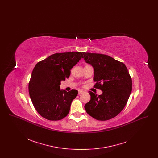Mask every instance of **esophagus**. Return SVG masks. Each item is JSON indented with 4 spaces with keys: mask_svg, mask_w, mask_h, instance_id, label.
<instances>
[{
    "mask_svg": "<svg viewBox=\"0 0 158 158\" xmlns=\"http://www.w3.org/2000/svg\"><path fill=\"white\" fill-rule=\"evenodd\" d=\"M82 92H83V90H81V89H79V90H78L79 94H81V93H82Z\"/></svg>",
    "mask_w": 158,
    "mask_h": 158,
    "instance_id": "1",
    "label": "esophagus"
}]
</instances>
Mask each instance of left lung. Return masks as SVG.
I'll list each match as a JSON object with an SVG mask.
<instances>
[{
  "mask_svg": "<svg viewBox=\"0 0 158 158\" xmlns=\"http://www.w3.org/2000/svg\"><path fill=\"white\" fill-rule=\"evenodd\" d=\"M85 61L94 70V88L101 95L89 91L90 100L85 105L89 115L100 121L108 120L124 109L132 90V80L126 65L105 54L83 53Z\"/></svg>",
  "mask_w": 158,
  "mask_h": 158,
  "instance_id": "left-lung-1",
  "label": "left lung"
}]
</instances>
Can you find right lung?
Wrapping results in <instances>:
<instances>
[{"mask_svg":"<svg viewBox=\"0 0 158 158\" xmlns=\"http://www.w3.org/2000/svg\"><path fill=\"white\" fill-rule=\"evenodd\" d=\"M83 52L55 53L37 63L28 85L29 94L38 114L47 120H60L67 116L78 91L61 90L60 82L83 57Z\"/></svg>","mask_w":158,"mask_h":158,"instance_id":"add662e5","label":"right lung"}]
</instances>
